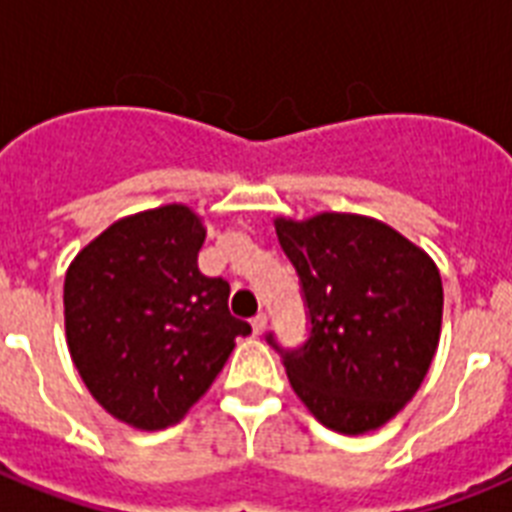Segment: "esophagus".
<instances>
[{"label": "esophagus", "instance_id": "esophagus-1", "mask_svg": "<svg viewBox=\"0 0 512 512\" xmlns=\"http://www.w3.org/2000/svg\"><path fill=\"white\" fill-rule=\"evenodd\" d=\"M265 327H268V316H265V313H257L255 319H252V332H255V335H263Z\"/></svg>", "mask_w": 512, "mask_h": 512}]
</instances>
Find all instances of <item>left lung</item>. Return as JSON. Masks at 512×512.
<instances>
[{
    "instance_id": "8db88e82",
    "label": "left lung",
    "mask_w": 512,
    "mask_h": 512,
    "mask_svg": "<svg viewBox=\"0 0 512 512\" xmlns=\"http://www.w3.org/2000/svg\"><path fill=\"white\" fill-rule=\"evenodd\" d=\"M273 225L311 316L308 342L284 353L292 390L329 430L382 428L412 401L436 356L444 287L433 257L388 223L353 212Z\"/></svg>"
}]
</instances>
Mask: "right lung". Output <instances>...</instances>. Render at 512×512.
Masks as SVG:
<instances>
[{
  "label": "right lung",
  "mask_w": 512,
  "mask_h": 512,
  "mask_svg": "<svg viewBox=\"0 0 512 512\" xmlns=\"http://www.w3.org/2000/svg\"><path fill=\"white\" fill-rule=\"evenodd\" d=\"M207 228L191 207L116 220L71 260L63 316L71 361L92 398L124 425L164 430L215 382L236 337L231 287L199 271Z\"/></svg>",
  "instance_id": "obj_1"
}]
</instances>
